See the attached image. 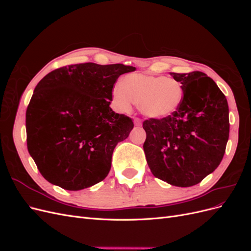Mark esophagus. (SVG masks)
I'll return each mask as SVG.
<instances>
[{
	"label": "esophagus",
	"mask_w": 251,
	"mask_h": 251,
	"mask_svg": "<svg viewBox=\"0 0 251 251\" xmlns=\"http://www.w3.org/2000/svg\"><path fill=\"white\" fill-rule=\"evenodd\" d=\"M141 124H142V121H141L140 118H138V117H135V118H134V125H135L136 126H140Z\"/></svg>",
	"instance_id": "1"
}]
</instances>
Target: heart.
<instances>
[{"instance_id": "heart-1", "label": "heart", "mask_w": 251, "mask_h": 251, "mask_svg": "<svg viewBox=\"0 0 251 251\" xmlns=\"http://www.w3.org/2000/svg\"><path fill=\"white\" fill-rule=\"evenodd\" d=\"M183 94L178 80L163 75L133 73L112 88L113 102L119 111H130L133 103L137 102L143 115L154 119L173 115L183 100Z\"/></svg>"}]
</instances>
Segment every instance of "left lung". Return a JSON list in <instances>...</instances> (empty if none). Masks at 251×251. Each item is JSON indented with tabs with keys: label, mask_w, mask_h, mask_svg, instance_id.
<instances>
[{
	"label": "left lung",
	"mask_w": 251,
	"mask_h": 251,
	"mask_svg": "<svg viewBox=\"0 0 251 251\" xmlns=\"http://www.w3.org/2000/svg\"><path fill=\"white\" fill-rule=\"evenodd\" d=\"M172 75L183 88V100L173 115L143 121V150L156 178L187 187L221 163L229 137V110L225 95L206 74Z\"/></svg>",
	"instance_id": "left-lung-1"
}]
</instances>
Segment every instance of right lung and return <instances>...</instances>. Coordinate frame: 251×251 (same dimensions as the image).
<instances>
[{"label":"right lung","mask_w":251,"mask_h":251,"mask_svg":"<svg viewBox=\"0 0 251 251\" xmlns=\"http://www.w3.org/2000/svg\"><path fill=\"white\" fill-rule=\"evenodd\" d=\"M135 67L83 63L48 73L34 89L26 111L27 148L42 176L68 191L102 181L117 143L133 119L114 112L112 88Z\"/></svg>","instance_id":"add662e5"}]
</instances>
